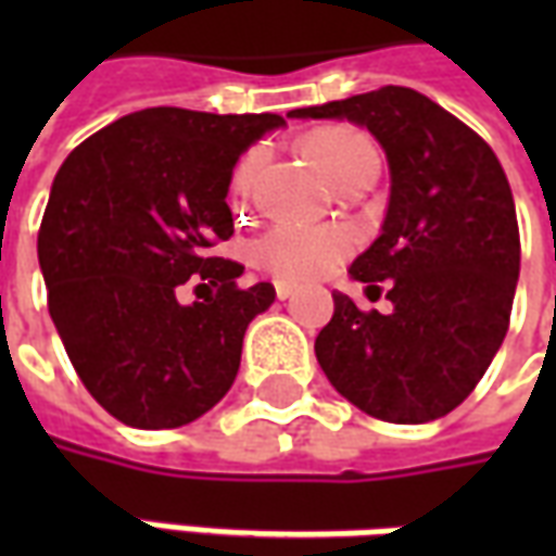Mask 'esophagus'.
I'll list each match as a JSON object with an SVG mask.
<instances>
[{
    "mask_svg": "<svg viewBox=\"0 0 556 556\" xmlns=\"http://www.w3.org/2000/svg\"><path fill=\"white\" fill-rule=\"evenodd\" d=\"M274 291H277L279 301H286V298H291L294 286H291V282H286V279H274Z\"/></svg>",
    "mask_w": 556,
    "mask_h": 556,
    "instance_id": "34e87169",
    "label": "esophagus"
}]
</instances>
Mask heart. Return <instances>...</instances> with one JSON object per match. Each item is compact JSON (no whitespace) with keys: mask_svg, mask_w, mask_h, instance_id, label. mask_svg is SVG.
Returning a JSON list of instances; mask_svg holds the SVG:
<instances>
[{"mask_svg":"<svg viewBox=\"0 0 556 556\" xmlns=\"http://www.w3.org/2000/svg\"><path fill=\"white\" fill-rule=\"evenodd\" d=\"M309 154L330 181L342 184L366 175H378L381 154L363 130L354 127H321L306 139ZM255 175H258V154L250 151L238 160L231 172L229 195L231 205L247 207L253 195ZM351 253V235L325 226H303V223H274L250 243V258L255 267L282 279L321 277Z\"/></svg>","mask_w":556,"mask_h":556,"instance_id":"b5f03b06","label":"heart"}]
</instances>
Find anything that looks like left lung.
<instances>
[{"label":"left lung","mask_w":556,"mask_h":556,"mask_svg":"<svg viewBox=\"0 0 556 556\" xmlns=\"http://www.w3.org/2000/svg\"><path fill=\"white\" fill-rule=\"evenodd\" d=\"M369 127L390 163L381 238L351 277L393 313H363L333 291L315 357L351 405L387 422H429L458 408L501 349L521 267L506 172L485 139L405 86L291 110Z\"/></svg>","instance_id":"8db88e82"}]
</instances>
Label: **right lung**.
Instances as JSON below:
<instances>
[{
  "label": "right lung",
  "instance_id": "1",
  "mask_svg": "<svg viewBox=\"0 0 556 556\" xmlns=\"http://www.w3.org/2000/svg\"><path fill=\"white\" fill-rule=\"evenodd\" d=\"M282 115L154 106L79 142L38 231L47 306L79 381L134 429H178L229 393L270 282L214 255L235 223L231 169ZM197 282L187 307L177 294Z\"/></svg>",
  "mask_w": 556,
  "mask_h": 556
}]
</instances>
